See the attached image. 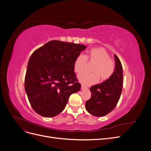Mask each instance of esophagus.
<instances>
[{
    "mask_svg": "<svg viewBox=\"0 0 151 151\" xmlns=\"http://www.w3.org/2000/svg\"><path fill=\"white\" fill-rule=\"evenodd\" d=\"M88 89V88H87V87H86V86H84L83 85L81 86V89L82 90H84V89Z\"/></svg>",
    "mask_w": 151,
    "mask_h": 151,
    "instance_id": "obj_1",
    "label": "esophagus"
}]
</instances>
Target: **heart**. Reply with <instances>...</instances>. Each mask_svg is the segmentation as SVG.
Returning a JSON list of instances; mask_svg holds the SVG:
<instances>
[{"instance_id":"b5f03b06","label":"heart","mask_w":151,"mask_h":151,"mask_svg":"<svg viewBox=\"0 0 151 151\" xmlns=\"http://www.w3.org/2000/svg\"><path fill=\"white\" fill-rule=\"evenodd\" d=\"M88 60L96 62L92 68L93 72H83L79 74L78 79L84 86H91L97 83L101 79L102 82L111 78L115 69V62L109 57V54L101 47L91 48L86 56L80 54L76 58L74 68L76 72L81 73L86 68Z\"/></svg>"}]
</instances>
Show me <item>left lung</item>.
Masks as SVG:
<instances>
[{
    "instance_id": "8db88e82",
    "label": "left lung",
    "mask_w": 151,
    "mask_h": 151,
    "mask_svg": "<svg viewBox=\"0 0 151 151\" xmlns=\"http://www.w3.org/2000/svg\"><path fill=\"white\" fill-rule=\"evenodd\" d=\"M115 69L111 78L90 89L91 97L86 103V108L96 116H103L115 108L120 98L123 86V68L121 62L115 55Z\"/></svg>"
}]
</instances>
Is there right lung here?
<instances>
[{
	"label": "right lung",
	"mask_w": 151,
	"mask_h": 151,
	"mask_svg": "<svg viewBox=\"0 0 151 151\" xmlns=\"http://www.w3.org/2000/svg\"><path fill=\"white\" fill-rule=\"evenodd\" d=\"M86 48L81 44L52 40L31 55L24 87L31 107L40 115L50 118L58 115L70 96L81 89L74 63Z\"/></svg>",
	"instance_id": "1"
}]
</instances>
